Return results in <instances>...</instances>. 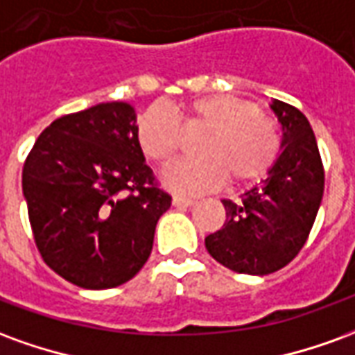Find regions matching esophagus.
<instances>
[{
	"instance_id": "34e87169",
	"label": "esophagus",
	"mask_w": 355,
	"mask_h": 355,
	"mask_svg": "<svg viewBox=\"0 0 355 355\" xmlns=\"http://www.w3.org/2000/svg\"><path fill=\"white\" fill-rule=\"evenodd\" d=\"M193 203H196V201L190 200V198H182V196H175V198H173V205H175V207H192Z\"/></svg>"
}]
</instances>
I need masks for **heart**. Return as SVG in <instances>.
Returning <instances> with one entry per match:
<instances>
[{
	"label": "heart",
	"instance_id": "heart-1",
	"mask_svg": "<svg viewBox=\"0 0 355 355\" xmlns=\"http://www.w3.org/2000/svg\"><path fill=\"white\" fill-rule=\"evenodd\" d=\"M203 129L196 142L198 157L169 165L163 184L180 193L215 190L232 184H253L274 167L279 155V131L257 104L236 94L211 93L180 102L175 112L162 104L144 110L137 119V144L155 165L177 155L182 132Z\"/></svg>",
	"mask_w": 355,
	"mask_h": 355
}]
</instances>
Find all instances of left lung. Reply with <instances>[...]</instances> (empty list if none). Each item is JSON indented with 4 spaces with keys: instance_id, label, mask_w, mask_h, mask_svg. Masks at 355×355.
Masks as SVG:
<instances>
[{
    "instance_id": "8db88e82",
    "label": "left lung",
    "mask_w": 355,
    "mask_h": 355,
    "mask_svg": "<svg viewBox=\"0 0 355 355\" xmlns=\"http://www.w3.org/2000/svg\"><path fill=\"white\" fill-rule=\"evenodd\" d=\"M282 123V154L261 186L223 200L226 223L209 234V254L238 274L266 275L287 266L304 247L323 198L325 171L310 121L295 106L274 101Z\"/></svg>"
}]
</instances>
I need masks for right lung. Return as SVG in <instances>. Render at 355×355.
<instances>
[{"label":"right lung","mask_w":355,"mask_h":355,"mask_svg":"<svg viewBox=\"0 0 355 355\" xmlns=\"http://www.w3.org/2000/svg\"><path fill=\"white\" fill-rule=\"evenodd\" d=\"M137 114L102 102L55 119L22 169L34 241L45 264L83 289H112L144 266L171 196L137 144Z\"/></svg>","instance_id":"obj_1"}]
</instances>
